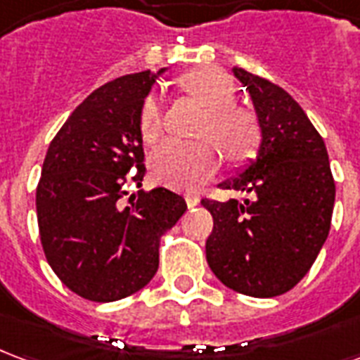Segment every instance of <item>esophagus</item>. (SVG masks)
<instances>
[{"instance_id":"obj_1","label":"esophagus","mask_w":360,"mask_h":360,"mask_svg":"<svg viewBox=\"0 0 360 360\" xmlns=\"http://www.w3.org/2000/svg\"><path fill=\"white\" fill-rule=\"evenodd\" d=\"M185 202H187L188 208H195L196 204L200 202V196L196 195V193H187L185 195Z\"/></svg>"}]
</instances>
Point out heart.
Here are the masks:
<instances>
[{"instance_id": "obj_1", "label": "heart", "mask_w": 360, "mask_h": 360, "mask_svg": "<svg viewBox=\"0 0 360 360\" xmlns=\"http://www.w3.org/2000/svg\"><path fill=\"white\" fill-rule=\"evenodd\" d=\"M179 89L204 105L198 141H167L150 158L158 183L173 188H195L216 175L219 152L227 164L243 165L257 156L262 125L252 110L235 103L233 81L214 67H198L181 77ZM139 133L144 144H156L164 134V108L156 96H146L139 111Z\"/></svg>"}]
</instances>
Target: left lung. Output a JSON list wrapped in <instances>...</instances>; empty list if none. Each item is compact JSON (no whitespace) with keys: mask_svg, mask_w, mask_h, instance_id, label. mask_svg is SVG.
Masks as SVG:
<instances>
[{"mask_svg":"<svg viewBox=\"0 0 360 360\" xmlns=\"http://www.w3.org/2000/svg\"><path fill=\"white\" fill-rule=\"evenodd\" d=\"M233 73L250 92L264 141L247 172L219 185L245 198L200 200L214 219L206 260L224 285L266 299L293 289L314 264L332 226L335 183L301 105L274 82L241 67Z\"/></svg>","mask_w":360,"mask_h":360,"instance_id":"1","label":"left lung"}]
</instances>
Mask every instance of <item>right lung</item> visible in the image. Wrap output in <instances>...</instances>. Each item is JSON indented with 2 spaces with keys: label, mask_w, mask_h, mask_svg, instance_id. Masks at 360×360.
<instances>
[{
  "label": "right lung",
  "mask_w": 360,
  "mask_h": 360,
  "mask_svg": "<svg viewBox=\"0 0 360 360\" xmlns=\"http://www.w3.org/2000/svg\"><path fill=\"white\" fill-rule=\"evenodd\" d=\"M154 79L142 71L94 90L44 160L36 187L44 255L63 285L89 301L141 291L158 271L162 235L187 210L185 198L164 187L125 200L127 181L141 187L146 172L139 111Z\"/></svg>",
  "instance_id": "obj_1"
}]
</instances>
